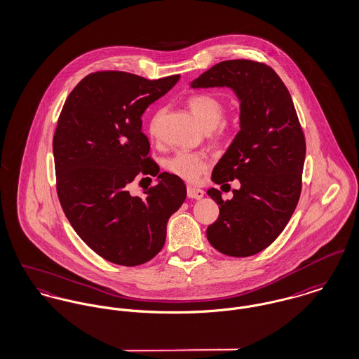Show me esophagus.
I'll list each match as a JSON object with an SVG mask.
<instances>
[{
	"mask_svg": "<svg viewBox=\"0 0 359 359\" xmlns=\"http://www.w3.org/2000/svg\"><path fill=\"white\" fill-rule=\"evenodd\" d=\"M187 194H188L189 198H196V200H198V198H201L204 196V192L201 189H198V188H195V187H188Z\"/></svg>",
	"mask_w": 359,
	"mask_h": 359,
	"instance_id": "1",
	"label": "esophagus"
}]
</instances>
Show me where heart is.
<instances>
[{"instance_id": "b5f03b06", "label": "heart", "mask_w": 359, "mask_h": 359, "mask_svg": "<svg viewBox=\"0 0 359 359\" xmlns=\"http://www.w3.org/2000/svg\"><path fill=\"white\" fill-rule=\"evenodd\" d=\"M188 105L194 112L196 119L204 129H211V138L217 144H226L234 134V126L231 122L222 119L225 115V104L214 93L203 92L196 93L188 98ZM165 109H156L148 121V133L156 137ZM210 164L208 156L204 152H188L180 151L168 158L164 163L165 170L189 182L197 181Z\"/></svg>"}]
</instances>
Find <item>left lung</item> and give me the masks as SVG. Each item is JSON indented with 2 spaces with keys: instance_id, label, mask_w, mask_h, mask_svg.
<instances>
[{
  "instance_id": "obj_1",
  "label": "left lung",
  "mask_w": 359,
  "mask_h": 359,
  "mask_svg": "<svg viewBox=\"0 0 359 359\" xmlns=\"http://www.w3.org/2000/svg\"><path fill=\"white\" fill-rule=\"evenodd\" d=\"M229 86L240 98V123L226 154L215 165L212 181L240 189L219 204L218 219L207 228L210 244L219 252L245 258L267 248L287 226L302 192L306 140L291 95L276 74L261 62L226 60L211 67L192 88Z\"/></svg>"
}]
</instances>
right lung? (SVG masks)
Segmentation results:
<instances>
[{"mask_svg":"<svg viewBox=\"0 0 359 359\" xmlns=\"http://www.w3.org/2000/svg\"><path fill=\"white\" fill-rule=\"evenodd\" d=\"M178 79L96 71L65 100L53 135L56 191L71 226L105 261L128 267L151 261L185 201L184 181L168 172L144 196L128 192L134 179L159 172L141 116Z\"/></svg>","mask_w":359,"mask_h":359,"instance_id":"obj_1","label":"right lung"}]
</instances>
